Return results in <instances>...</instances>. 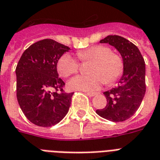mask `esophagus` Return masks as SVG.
<instances>
[{"label":"esophagus","mask_w":160,"mask_h":160,"mask_svg":"<svg viewBox=\"0 0 160 160\" xmlns=\"http://www.w3.org/2000/svg\"><path fill=\"white\" fill-rule=\"evenodd\" d=\"M85 93H86V95H87L88 96H90V97H93V96H95V95L99 94V92H85Z\"/></svg>","instance_id":"34e87169"}]
</instances>
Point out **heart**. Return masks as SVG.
<instances>
[{
  "mask_svg": "<svg viewBox=\"0 0 160 160\" xmlns=\"http://www.w3.org/2000/svg\"><path fill=\"white\" fill-rule=\"evenodd\" d=\"M78 57L83 62H91L89 66V75H79L73 78L68 84L71 90L95 91L100 89L103 83L115 82L123 73V60L120 56L112 53L105 46H95L85 51H79ZM79 63L70 54H64L58 60L56 68L61 77L67 78L79 70Z\"/></svg>",
  "mask_w": 160,
  "mask_h": 160,
  "instance_id": "obj_1",
  "label": "heart"
}]
</instances>
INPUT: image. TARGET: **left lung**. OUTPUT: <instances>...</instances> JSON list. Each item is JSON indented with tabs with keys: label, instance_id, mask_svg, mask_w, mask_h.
<instances>
[{
	"label": "left lung",
	"instance_id": "8db88e82",
	"mask_svg": "<svg viewBox=\"0 0 160 160\" xmlns=\"http://www.w3.org/2000/svg\"><path fill=\"white\" fill-rule=\"evenodd\" d=\"M100 42L109 44L119 51L124 71L118 86L104 92L107 105L96 113L110 121H124L137 111L145 94V63L138 47L124 37L108 36Z\"/></svg>",
	"mask_w": 160,
	"mask_h": 160
}]
</instances>
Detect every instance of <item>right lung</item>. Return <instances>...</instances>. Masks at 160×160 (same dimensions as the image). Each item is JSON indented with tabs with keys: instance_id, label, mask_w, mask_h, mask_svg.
<instances>
[{
	"instance_id": "obj_1",
	"label": "right lung",
	"mask_w": 160,
	"mask_h": 160,
	"mask_svg": "<svg viewBox=\"0 0 160 160\" xmlns=\"http://www.w3.org/2000/svg\"><path fill=\"white\" fill-rule=\"evenodd\" d=\"M70 50L54 40L45 39L29 46L17 64V100L26 118L36 125H55L69 111L74 93L63 92L65 82L59 78L56 65Z\"/></svg>"
}]
</instances>
